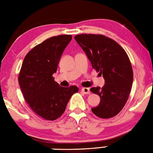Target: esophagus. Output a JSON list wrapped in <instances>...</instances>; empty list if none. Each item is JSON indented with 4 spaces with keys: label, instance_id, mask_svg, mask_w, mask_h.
Here are the masks:
<instances>
[{
    "label": "esophagus",
    "instance_id": "obj_1",
    "mask_svg": "<svg viewBox=\"0 0 153 153\" xmlns=\"http://www.w3.org/2000/svg\"><path fill=\"white\" fill-rule=\"evenodd\" d=\"M82 91L83 92H84V94H90V88H82Z\"/></svg>",
    "mask_w": 153,
    "mask_h": 153
}]
</instances>
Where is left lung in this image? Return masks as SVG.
I'll list each match as a JSON object with an SVG mask.
<instances>
[{"label": "left lung", "instance_id": "1", "mask_svg": "<svg viewBox=\"0 0 153 153\" xmlns=\"http://www.w3.org/2000/svg\"><path fill=\"white\" fill-rule=\"evenodd\" d=\"M74 38L105 79L102 88L90 89L100 98L91 111L101 118H112L124 108L131 91L133 71L128 56L117 42L104 35L81 34Z\"/></svg>", "mask_w": 153, "mask_h": 153}]
</instances>
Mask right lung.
<instances>
[{
	"label": "right lung",
	"instance_id": "right-lung-1",
	"mask_svg": "<svg viewBox=\"0 0 153 153\" xmlns=\"http://www.w3.org/2000/svg\"><path fill=\"white\" fill-rule=\"evenodd\" d=\"M71 39L70 35L48 39L30 50L22 64L19 82L24 98L33 112L45 120L60 117L71 96L79 90L76 85L61 87L53 77Z\"/></svg>",
	"mask_w": 153,
	"mask_h": 153
}]
</instances>
